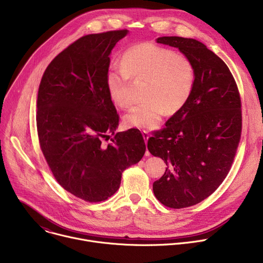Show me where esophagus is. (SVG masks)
Returning a JSON list of instances; mask_svg holds the SVG:
<instances>
[{
  "label": "esophagus",
  "instance_id": "1",
  "mask_svg": "<svg viewBox=\"0 0 263 263\" xmlns=\"http://www.w3.org/2000/svg\"><path fill=\"white\" fill-rule=\"evenodd\" d=\"M141 134H142V136H143V139H144L145 144H147V140H148V137H149L148 132L145 131V130H143V131H141ZM147 154H148V152H147V148H146V155H147Z\"/></svg>",
  "mask_w": 263,
  "mask_h": 263
}]
</instances>
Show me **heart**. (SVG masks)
<instances>
[{"label":"heart","instance_id":"obj_1","mask_svg":"<svg viewBox=\"0 0 263 263\" xmlns=\"http://www.w3.org/2000/svg\"><path fill=\"white\" fill-rule=\"evenodd\" d=\"M131 79L145 82V101L128 112L125 123L130 128L149 130L158 126L164 112L174 115L187 103L194 90L196 71L186 56L143 43L127 49L122 66H112L107 71L110 98L122 108L133 104Z\"/></svg>","mask_w":263,"mask_h":263}]
</instances>
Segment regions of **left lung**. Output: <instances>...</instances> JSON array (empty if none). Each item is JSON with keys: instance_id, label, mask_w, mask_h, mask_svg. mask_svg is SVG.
<instances>
[{"instance_id": "8db88e82", "label": "left lung", "mask_w": 263, "mask_h": 263, "mask_svg": "<svg viewBox=\"0 0 263 263\" xmlns=\"http://www.w3.org/2000/svg\"><path fill=\"white\" fill-rule=\"evenodd\" d=\"M157 43L178 48L196 71L189 101L147 140L149 153L167 165L153 183L154 195L181 209L208 198L227 177L241 135V101L229 67L204 44L179 36Z\"/></svg>"}]
</instances>
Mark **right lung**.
<instances>
[{
  "mask_svg": "<svg viewBox=\"0 0 263 263\" xmlns=\"http://www.w3.org/2000/svg\"><path fill=\"white\" fill-rule=\"evenodd\" d=\"M128 30L82 36L46 68L37 96L40 145L56 181L86 202L107 200L145 152L138 129L115 134L120 117L107 88L110 54Z\"/></svg>",
  "mask_w": 263,
  "mask_h": 263,
  "instance_id": "obj_1",
  "label": "right lung"
}]
</instances>
